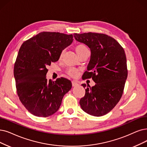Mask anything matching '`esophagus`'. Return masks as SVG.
Wrapping results in <instances>:
<instances>
[{"mask_svg": "<svg viewBox=\"0 0 147 147\" xmlns=\"http://www.w3.org/2000/svg\"><path fill=\"white\" fill-rule=\"evenodd\" d=\"M72 86H73L74 87L77 86L78 85V82L76 81H72Z\"/></svg>", "mask_w": 147, "mask_h": 147, "instance_id": "34e87169", "label": "esophagus"}]
</instances>
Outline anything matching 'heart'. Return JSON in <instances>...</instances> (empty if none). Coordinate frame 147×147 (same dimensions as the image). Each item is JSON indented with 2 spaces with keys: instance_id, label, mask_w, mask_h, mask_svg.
Segmentation results:
<instances>
[{
  "instance_id": "obj_1",
  "label": "heart",
  "mask_w": 147,
  "mask_h": 147,
  "mask_svg": "<svg viewBox=\"0 0 147 147\" xmlns=\"http://www.w3.org/2000/svg\"><path fill=\"white\" fill-rule=\"evenodd\" d=\"M75 50H76V52H77V53L78 54V55H79L81 53H82L83 52H84L86 50H88V49L87 48V47L84 45L81 44V45H78V46H77V47H76V48H75ZM63 52H64V51L61 52V53L60 54V57H61V56L63 55ZM67 73L69 74V75L72 76V77H77V76L78 75V70L74 67H70Z\"/></svg>"
}]
</instances>
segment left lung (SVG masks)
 Returning a JSON list of instances; mask_svg holds the SVG:
<instances>
[{"mask_svg": "<svg viewBox=\"0 0 147 147\" xmlns=\"http://www.w3.org/2000/svg\"><path fill=\"white\" fill-rule=\"evenodd\" d=\"M75 39L90 49V60L84 78H92L96 84L87 87L80 101L81 109L94 116L106 115L119 101L127 78V58L120 44L107 35L74 34ZM84 87L86 84H82ZM88 86V85H87Z\"/></svg>", "mask_w": 147, "mask_h": 147, "instance_id": "left-lung-1", "label": "left lung"}]
</instances>
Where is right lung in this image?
I'll return each instance as SVG.
<instances>
[{"label": "right lung", "instance_id": "right-lung-1", "mask_svg": "<svg viewBox=\"0 0 147 147\" xmlns=\"http://www.w3.org/2000/svg\"><path fill=\"white\" fill-rule=\"evenodd\" d=\"M72 34L42 32L22 44L16 58L14 75L23 105L34 116L48 117L59 109L63 96L72 88L70 80L46 79L51 63L73 42Z\"/></svg>", "mask_w": 147, "mask_h": 147}]
</instances>
